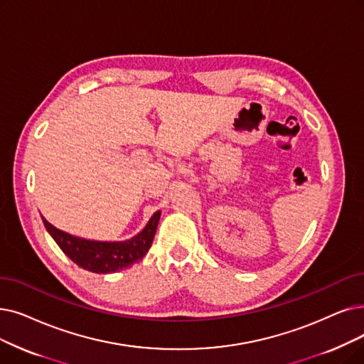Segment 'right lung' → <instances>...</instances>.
Here are the masks:
<instances>
[{"instance_id": "obj_1", "label": "right lung", "mask_w": 364, "mask_h": 364, "mask_svg": "<svg viewBox=\"0 0 364 364\" xmlns=\"http://www.w3.org/2000/svg\"><path fill=\"white\" fill-rule=\"evenodd\" d=\"M43 223L55 242L83 269L95 274H113L143 259L153 242L161 211H156L139 233L126 241H95L56 229L44 217Z\"/></svg>"}]
</instances>
